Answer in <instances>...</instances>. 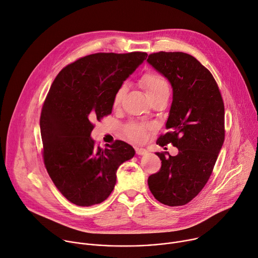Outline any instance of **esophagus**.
<instances>
[{"instance_id": "34e87169", "label": "esophagus", "mask_w": 258, "mask_h": 258, "mask_svg": "<svg viewBox=\"0 0 258 258\" xmlns=\"http://www.w3.org/2000/svg\"><path fill=\"white\" fill-rule=\"evenodd\" d=\"M136 153L138 155H145V154L148 153V151L144 148H136Z\"/></svg>"}]
</instances>
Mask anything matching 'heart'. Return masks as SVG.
I'll return each instance as SVG.
<instances>
[{"label": "heart", "instance_id": "b5f03b06", "mask_svg": "<svg viewBox=\"0 0 258 258\" xmlns=\"http://www.w3.org/2000/svg\"><path fill=\"white\" fill-rule=\"evenodd\" d=\"M140 84L145 90L149 100L163 91H169V85L165 77H162L158 73L148 72L145 73L141 78H140ZM127 87L125 84H122L118 89L116 90L114 98H113V106L118 107L125 95ZM147 131V126L138 123H128L124 127V134L135 142H142L145 134Z\"/></svg>", "mask_w": 258, "mask_h": 258}]
</instances>
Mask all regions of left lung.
<instances>
[{"label": "left lung", "instance_id": "8db88e82", "mask_svg": "<svg viewBox=\"0 0 258 258\" xmlns=\"http://www.w3.org/2000/svg\"><path fill=\"white\" fill-rule=\"evenodd\" d=\"M147 61L173 88L169 132L156 143H172L179 150L175 156L155 152L161 168L149 176L148 186L159 203L183 206L200 194L212 174L224 142V105L212 74L192 55L160 51Z\"/></svg>", "mask_w": 258, "mask_h": 258}]
</instances>
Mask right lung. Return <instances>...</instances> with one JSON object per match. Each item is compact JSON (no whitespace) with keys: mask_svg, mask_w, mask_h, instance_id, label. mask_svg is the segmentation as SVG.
<instances>
[{"mask_svg":"<svg viewBox=\"0 0 258 258\" xmlns=\"http://www.w3.org/2000/svg\"><path fill=\"white\" fill-rule=\"evenodd\" d=\"M146 57V52L90 54L63 68L49 89L40 117L44 163L57 189L77 206L104 202L117 169L136 153L119 140L96 147L90 134L92 121L112 112L116 90Z\"/></svg>","mask_w":258,"mask_h":258,"instance_id":"right-lung-1","label":"right lung"}]
</instances>
